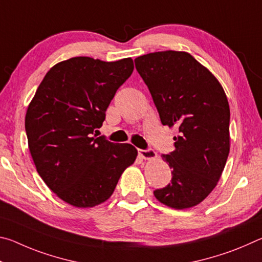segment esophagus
Instances as JSON below:
<instances>
[{
    "label": "esophagus",
    "instance_id": "1",
    "mask_svg": "<svg viewBox=\"0 0 262 262\" xmlns=\"http://www.w3.org/2000/svg\"><path fill=\"white\" fill-rule=\"evenodd\" d=\"M139 155L141 156V158L148 159V161H150V159L157 158V154H156V151H155V150H152V149H147V150H142V149H140V150H139Z\"/></svg>",
    "mask_w": 262,
    "mask_h": 262
}]
</instances>
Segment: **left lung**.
I'll use <instances>...</instances> for the list:
<instances>
[{"label": "left lung", "mask_w": 262, "mask_h": 262, "mask_svg": "<svg viewBox=\"0 0 262 262\" xmlns=\"http://www.w3.org/2000/svg\"><path fill=\"white\" fill-rule=\"evenodd\" d=\"M164 126L176 128L174 151L163 155L172 180L154 192L173 209L201 203L216 187L230 151V108L214 75L186 52H155L135 59Z\"/></svg>", "instance_id": "obj_1"}]
</instances>
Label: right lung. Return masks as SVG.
I'll list each match as a JSON object with an SVG mask.
<instances>
[{"instance_id":"right-lung-1","label":"right lung","mask_w":262,"mask_h":262,"mask_svg":"<svg viewBox=\"0 0 262 262\" xmlns=\"http://www.w3.org/2000/svg\"><path fill=\"white\" fill-rule=\"evenodd\" d=\"M134 70L130 57L76 56L48 70L26 111L29 149L39 176L61 200L92 208L113 194L137 150L92 136L115 92Z\"/></svg>"}]
</instances>
